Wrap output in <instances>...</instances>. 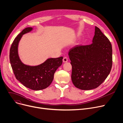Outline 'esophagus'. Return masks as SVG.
I'll return each mask as SVG.
<instances>
[{
	"instance_id": "1",
	"label": "esophagus",
	"mask_w": 123,
	"mask_h": 123,
	"mask_svg": "<svg viewBox=\"0 0 123 123\" xmlns=\"http://www.w3.org/2000/svg\"><path fill=\"white\" fill-rule=\"evenodd\" d=\"M68 61V59L67 57H64V58H63V62L66 63V62H67Z\"/></svg>"
}]
</instances>
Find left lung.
<instances>
[{"instance_id": "left-lung-1", "label": "left lung", "mask_w": 123, "mask_h": 123, "mask_svg": "<svg viewBox=\"0 0 123 123\" xmlns=\"http://www.w3.org/2000/svg\"><path fill=\"white\" fill-rule=\"evenodd\" d=\"M71 78L77 88L90 90L99 86L107 78L112 66V48L100 30L95 27L92 43L71 48Z\"/></svg>"}]
</instances>
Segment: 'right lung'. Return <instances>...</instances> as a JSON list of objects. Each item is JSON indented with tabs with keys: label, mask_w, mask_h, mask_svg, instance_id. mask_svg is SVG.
Instances as JSON below:
<instances>
[{
	"label": "right lung",
	"mask_w": 123,
	"mask_h": 123,
	"mask_svg": "<svg viewBox=\"0 0 123 123\" xmlns=\"http://www.w3.org/2000/svg\"><path fill=\"white\" fill-rule=\"evenodd\" d=\"M32 29L31 27L26 28L16 37L10 48L9 58L16 79L25 86L39 91L46 88L51 84L55 71L62 64L63 57L48 59L43 63L36 66L24 64L18 56V43L22 36Z\"/></svg>",
	"instance_id": "1"
}]
</instances>
